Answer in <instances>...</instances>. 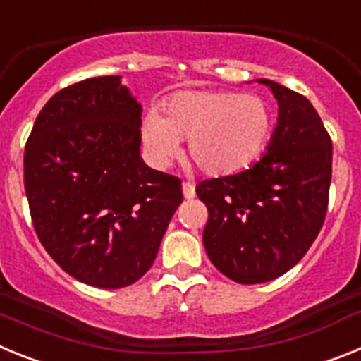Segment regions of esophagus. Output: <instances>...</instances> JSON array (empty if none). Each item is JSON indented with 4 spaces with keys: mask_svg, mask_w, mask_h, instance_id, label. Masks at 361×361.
Instances as JSON below:
<instances>
[{
    "mask_svg": "<svg viewBox=\"0 0 361 361\" xmlns=\"http://www.w3.org/2000/svg\"><path fill=\"white\" fill-rule=\"evenodd\" d=\"M183 193L186 199H193L195 197V184L193 183H183Z\"/></svg>",
    "mask_w": 361,
    "mask_h": 361,
    "instance_id": "34e87169",
    "label": "esophagus"
}]
</instances>
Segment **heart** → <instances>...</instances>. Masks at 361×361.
<instances>
[{
    "label": "heart",
    "mask_w": 361,
    "mask_h": 361,
    "mask_svg": "<svg viewBox=\"0 0 361 361\" xmlns=\"http://www.w3.org/2000/svg\"><path fill=\"white\" fill-rule=\"evenodd\" d=\"M271 132L273 111L266 99L235 92H183L168 101L164 116L149 111L145 121V141L155 161L170 162L180 153V139H190V159L209 177H228L253 164Z\"/></svg>",
    "instance_id": "heart-1"
}]
</instances>
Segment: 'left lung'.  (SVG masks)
I'll list each match as a JSON object with an SVG mask.
<instances>
[{"label": "left lung", "mask_w": 361, "mask_h": 361, "mask_svg": "<svg viewBox=\"0 0 361 361\" xmlns=\"http://www.w3.org/2000/svg\"><path fill=\"white\" fill-rule=\"evenodd\" d=\"M258 82L279 101L267 152L250 170L197 186L208 208L206 253L238 283L269 282L302 260L324 226L333 168V142L309 99Z\"/></svg>", "instance_id": "obj_1"}]
</instances>
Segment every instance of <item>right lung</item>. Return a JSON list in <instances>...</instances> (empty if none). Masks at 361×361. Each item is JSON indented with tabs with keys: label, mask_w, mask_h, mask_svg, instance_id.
I'll list each match as a JSON object with an SVG mask.
<instances>
[{
	"label": "right lung",
	"mask_w": 361,
	"mask_h": 361,
	"mask_svg": "<svg viewBox=\"0 0 361 361\" xmlns=\"http://www.w3.org/2000/svg\"><path fill=\"white\" fill-rule=\"evenodd\" d=\"M141 103L121 75L57 92L25 146V191L47 253L75 280L119 289L152 267L180 178L141 159Z\"/></svg>",
	"instance_id": "add662e5"
}]
</instances>
